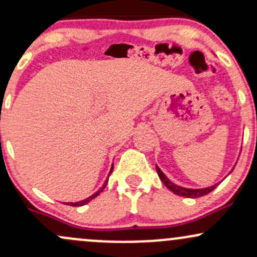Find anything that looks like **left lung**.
Instances as JSON below:
<instances>
[{
    "mask_svg": "<svg viewBox=\"0 0 257 257\" xmlns=\"http://www.w3.org/2000/svg\"><path fill=\"white\" fill-rule=\"evenodd\" d=\"M156 169H157L159 179H161V181L163 182L166 187L169 188V190L172 191V192H174L175 194H178V196L187 197V198H198V197L205 196V194L210 193L211 191L215 190V188L217 187V185H219V184H215L214 186H210V187L200 188V190H193V188H185V187H181V186H178V185L173 184V182L170 181V180L168 179L166 175H164V173L162 172L161 169H159L158 166H156Z\"/></svg>",
    "mask_w": 257,
    "mask_h": 257,
    "instance_id": "1",
    "label": "left lung"
}]
</instances>
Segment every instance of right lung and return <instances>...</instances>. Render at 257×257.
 <instances>
[{"mask_svg": "<svg viewBox=\"0 0 257 257\" xmlns=\"http://www.w3.org/2000/svg\"><path fill=\"white\" fill-rule=\"evenodd\" d=\"M112 170H113V164H112V168H111V170H110V174L112 173ZM110 174H108V175H110ZM107 181H108V176H107V179H106L105 184L102 185V187L100 188L99 191H96L95 193H94V194H91V196H90V197H88V198H85V199H83V200H81V202H76V203H67V205H71V206H82V205L87 204V203H89L91 199L96 198V197H98L99 194L102 192V190H104V188L106 187V185H107Z\"/></svg>", "mask_w": 257, "mask_h": 257, "instance_id": "add662e5", "label": "right lung"}]
</instances>
